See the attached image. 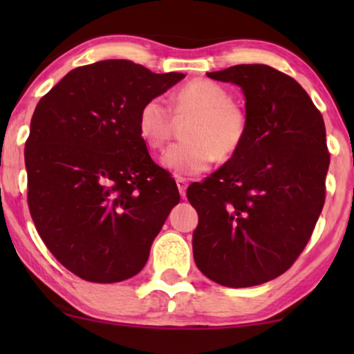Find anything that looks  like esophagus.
<instances>
[{"mask_svg": "<svg viewBox=\"0 0 354 354\" xmlns=\"http://www.w3.org/2000/svg\"><path fill=\"white\" fill-rule=\"evenodd\" d=\"M176 182H177V188H178V192H180V195L185 196V192H187V187H188L187 180L183 177H177Z\"/></svg>", "mask_w": 354, "mask_h": 354, "instance_id": "esophagus-1", "label": "esophagus"}]
</instances>
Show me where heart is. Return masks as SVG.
<instances>
[{
  "label": "heart",
  "mask_w": 354,
  "mask_h": 354,
  "mask_svg": "<svg viewBox=\"0 0 354 354\" xmlns=\"http://www.w3.org/2000/svg\"><path fill=\"white\" fill-rule=\"evenodd\" d=\"M176 115L193 114L183 129V140L162 154V166L177 176H198L216 156L229 159L246 135V113L232 101L229 90L207 79H195L172 95ZM140 137L151 149H161L172 133V114L162 98L145 101L137 115Z\"/></svg>",
  "instance_id": "1"
}]
</instances>
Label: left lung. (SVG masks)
Returning a JSON list of instances; mask_svg holds the SVG:
<instances>
[{"label":"left lung","instance_id":"8db88e82","mask_svg":"<svg viewBox=\"0 0 354 354\" xmlns=\"http://www.w3.org/2000/svg\"><path fill=\"white\" fill-rule=\"evenodd\" d=\"M207 77L241 86L248 125L239 151L188 187L198 212L193 258L212 282L253 287L292 268L311 239L330 164L326 125L303 86L274 67L239 64Z\"/></svg>","mask_w":354,"mask_h":354}]
</instances>
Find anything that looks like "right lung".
Listing matches in <instances>:
<instances>
[{
  "mask_svg": "<svg viewBox=\"0 0 354 354\" xmlns=\"http://www.w3.org/2000/svg\"><path fill=\"white\" fill-rule=\"evenodd\" d=\"M183 77L108 59L71 71L38 101L26 142L28 209L43 243L77 277L114 283L137 275L180 201L137 115Z\"/></svg>",
  "mask_w": 354,
  "mask_h": 354,
  "instance_id": "add662e5",
  "label": "right lung"
}]
</instances>
